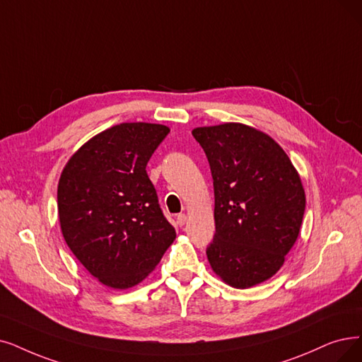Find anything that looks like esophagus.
Instances as JSON below:
<instances>
[{
	"instance_id": "obj_1",
	"label": "esophagus",
	"mask_w": 362,
	"mask_h": 362,
	"mask_svg": "<svg viewBox=\"0 0 362 362\" xmlns=\"http://www.w3.org/2000/svg\"><path fill=\"white\" fill-rule=\"evenodd\" d=\"M185 221H187V215H185V214H180V215L177 216V224H178L180 227H182V226L185 224Z\"/></svg>"
}]
</instances>
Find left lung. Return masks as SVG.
Returning <instances> with one entry per match:
<instances>
[{"instance_id":"obj_1","label":"left lung","mask_w":362,"mask_h":362,"mask_svg":"<svg viewBox=\"0 0 362 362\" xmlns=\"http://www.w3.org/2000/svg\"><path fill=\"white\" fill-rule=\"evenodd\" d=\"M211 166L215 235L206 255L228 285L250 288L276 273L297 240L305 189L276 141L240 123L196 127Z\"/></svg>"}]
</instances>
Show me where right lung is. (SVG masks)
<instances>
[{"mask_svg": "<svg viewBox=\"0 0 362 362\" xmlns=\"http://www.w3.org/2000/svg\"><path fill=\"white\" fill-rule=\"evenodd\" d=\"M168 134L163 124H115L86 142L62 170L64 239L90 274L115 290L146 279L177 236L146 170Z\"/></svg>", "mask_w": 362, "mask_h": 362, "instance_id": "add662e5", "label": "right lung"}]
</instances>
